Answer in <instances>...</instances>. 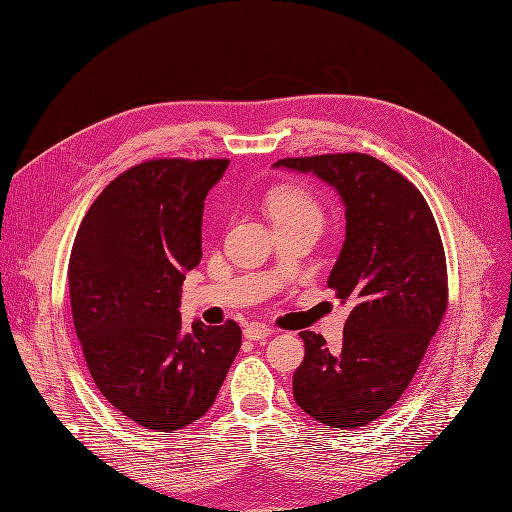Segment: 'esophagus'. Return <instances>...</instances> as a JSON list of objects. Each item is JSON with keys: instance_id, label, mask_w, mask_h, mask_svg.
I'll list each match as a JSON object with an SVG mask.
<instances>
[{"instance_id": "34e87169", "label": "esophagus", "mask_w": 512, "mask_h": 512, "mask_svg": "<svg viewBox=\"0 0 512 512\" xmlns=\"http://www.w3.org/2000/svg\"><path fill=\"white\" fill-rule=\"evenodd\" d=\"M272 334H274V330L270 326H263V324H251V326L245 328V336L249 340H263V338L272 336Z\"/></svg>"}]
</instances>
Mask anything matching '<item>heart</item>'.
<instances>
[{
    "mask_svg": "<svg viewBox=\"0 0 512 512\" xmlns=\"http://www.w3.org/2000/svg\"><path fill=\"white\" fill-rule=\"evenodd\" d=\"M270 213L272 218H280V215H313V218H321L317 201L301 186L278 188L270 199Z\"/></svg>",
    "mask_w": 512,
    "mask_h": 512,
    "instance_id": "obj_1",
    "label": "heart"
}]
</instances>
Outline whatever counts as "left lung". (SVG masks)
I'll return each instance as SVG.
<instances>
[{
	"label": "left lung",
	"mask_w": 512,
	"mask_h": 512,
	"mask_svg": "<svg viewBox=\"0 0 512 512\" xmlns=\"http://www.w3.org/2000/svg\"><path fill=\"white\" fill-rule=\"evenodd\" d=\"M274 168L311 172L344 205L346 236L328 286L353 309L338 353L321 334L301 332L292 394L315 421L357 429L407 390L440 328L448 303L440 232L413 182L371 155L286 157Z\"/></svg>",
	"instance_id": "left-lung-1"
}]
</instances>
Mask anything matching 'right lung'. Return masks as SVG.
Listing matches in <instances>:
<instances>
[{
	"label": "right lung",
	"instance_id": "right-lung-1",
	"mask_svg": "<svg viewBox=\"0 0 512 512\" xmlns=\"http://www.w3.org/2000/svg\"><path fill=\"white\" fill-rule=\"evenodd\" d=\"M228 159H151L103 188L80 224L68 282L76 336L112 407L155 432L203 417L240 351L236 321L182 328L201 261L205 197Z\"/></svg>",
	"mask_w": 512,
	"mask_h": 512
}]
</instances>
